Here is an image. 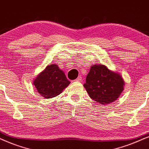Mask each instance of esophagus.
Here are the masks:
<instances>
[{
    "label": "esophagus",
    "mask_w": 149,
    "mask_h": 149,
    "mask_svg": "<svg viewBox=\"0 0 149 149\" xmlns=\"http://www.w3.org/2000/svg\"><path fill=\"white\" fill-rule=\"evenodd\" d=\"M81 80H82V77L81 76H78L76 80V81H77V82H80Z\"/></svg>",
    "instance_id": "esophagus-1"
}]
</instances>
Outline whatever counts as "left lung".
<instances>
[{
  "label": "left lung",
  "mask_w": 149,
  "mask_h": 149,
  "mask_svg": "<svg viewBox=\"0 0 149 149\" xmlns=\"http://www.w3.org/2000/svg\"><path fill=\"white\" fill-rule=\"evenodd\" d=\"M122 76L102 65L92 66L86 78L84 87L92 100L102 104L113 102L124 89Z\"/></svg>",
  "instance_id": "left-lung-1"
}]
</instances>
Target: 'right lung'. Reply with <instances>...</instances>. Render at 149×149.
I'll return each instance as SVG.
<instances>
[{"instance_id":"obj_1","label":"right lung","mask_w":149,"mask_h":149,"mask_svg":"<svg viewBox=\"0 0 149 149\" xmlns=\"http://www.w3.org/2000/svg\"><path fill=\"white\" fill-rule=\"evenodd\" d=\"M69 84L70 81L57 65L47 66L33 81L38 92L47 99L59 95Z\"/></svg>"}]
</instances>
